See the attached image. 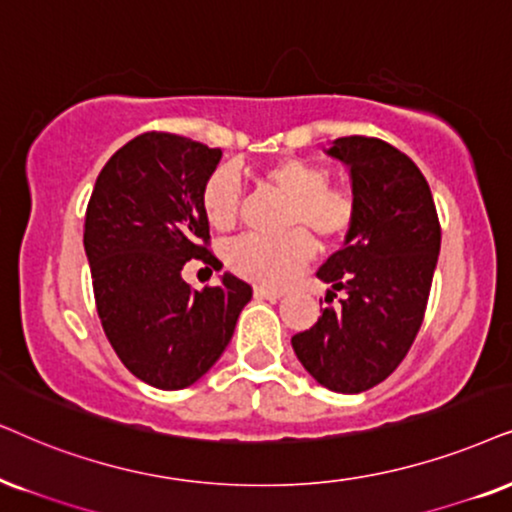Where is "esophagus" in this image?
<instances>
[{
	"label": "esophagus",
	"mask_w": 512,
	"mask_h": 512,
	"mask_svg": "<svg viewBox=\"0 0 512 512\" xmlns=\"http://www.w3.org/2000/svg\"><path fill=\"white\" fill-rule=\"evenodd\" d=\"M281 295H283L281 290H274V288H267V286H255L257 300H278Z\"/></svg>",
	"instance_id": "34e87169"
}]
</instances>
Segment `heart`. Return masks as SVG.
Wrapping results in <instances>:
<instances>
[{
    "label": "heart",
    "mask_w": 512,
    "mask_h": 512,
    "mask_svg": "<svg viewBox=\"0 0 512 512\" xmlns=\"http://www.w3.org/2000/svg\"><path fill=\"white\" fill-rule=\"evenodd\" d=\"M264 179L290 198L286 229L304 226L321 241L333 243L349 234L357 222V200L345 186L328 184L323 167L302 158H281L264 170ZM205 219L215 229H231L241 210V181L231 167H219L208 177L200 196ZM314 257V241L297 229L281 238L243 236L229 245L226 260L238 274L262 286H283Z\"/></svg>",
    "instance_id": "obj_1"
}]
</instances>
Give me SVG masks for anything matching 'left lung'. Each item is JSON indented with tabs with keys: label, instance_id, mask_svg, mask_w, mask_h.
I'll return each mask as SVG.
<instances>
[{
	"label": "left lung",
	"instance_id": "obj_1",
	"mask_svg": "<svg viewBox=\"0 0 512 512\" xmlns=\"http://www.w3.org/2000/svg\"><path fill=\"white\" fill-rule=\"evenodd\" d=\"M326 153L347 165L357 222L316 271L331 286L326 302L342 293L340 304L290 342L316 383L359 394L383 383L416 340L442 229L428 181L409 155L373 137L335 139Z\"/></svg>",
	"mask_w": 512,
	"mask_h": 512
}]
</instances>
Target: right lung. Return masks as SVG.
Listing matches in <instances>:
<instances>
[{
  "label": "right lung",
  "instance_id": "obj_1",
  "mask_svg": "<svg viewBox=\"0 0 512 512\" xmlns=\"http://www.w3.org/2000/svg\"><path fill=\"white\" fill-rule=\"evenodd\" d=\"M219 160V148L179 134H139L108 160L87 205L84 252L103 333L127 371L158 390L203 378L252 297L234 274L203 290L181 278L189 260L219 263L200 205Z\"/></svg>",
  "mask_w": 512,
  "mask_h": 512
}]
</instances>
